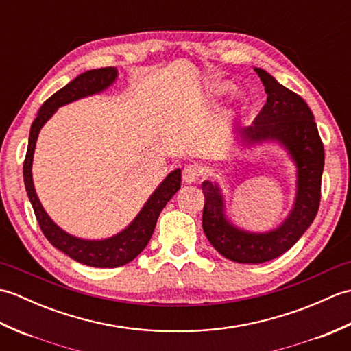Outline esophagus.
Masks as SVG:
<instances>
[{
    "mask_svg": "<svg viewBox=\"0 0 351 351\" xmlns=\"http://www.w3.org/2000/svg\"><path fill=\"white\" fill-rule=\"evenodd\" d=\"M200 173H202V171H200V169L196 166V164H187L182 170V181L185 184L196 182L200 178Z\"/></svg>",
    "mask_w": 351,
    "mask_h": 351,
    "instance_id": "1",
    "label": "esophagus"
}]
</instances>
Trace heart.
Masks as SVG:
<instances>
[{"label": "heart", "instance_id": "obj_1", "mask_svg": "<svg viewBox=\"0 0 351 351\" xmlns=\"http://www.w3.org/2000/svg\"><path fill=\"white\" fill-rule=\"evenodd\" d=\"M232 88H234V86H232V84H229V83H217V84H214V86H213L211 92H213L214 95L221 96V95H226V93H229L230 90H232Z\"/></svg>", "mask_w": 351, "mask_h": 351}]
</instances>
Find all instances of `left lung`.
Here are the masks:
<instances>
[{
	"label": "left lung",
	"mask_w": 351,
	"mask_h": 351,
	"mask_svg": "<svg viewBox=\"0 0 351 351\" xmlns=\"http://www.w3.org/2000/svg\"><path fill=\"white\" fill-rule=\"evenodd\" d=\"M267 93V102L250 126L235 132L240 152L273 143L280 146L295 169L293 208L278 226L255 232L229 219L226 199L217 181H204L202 226L220 255L240 264H263L280 256L299 241L314 221L322 191L324 147L308 104L261 68H253Z\"/></svg>",
	"instance_id": "8db88e82"
}]
</instances>
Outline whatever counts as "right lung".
<instances>
[{
  "instance_id": "obj_1",
  "label": "right lung",
  "mask_w": 351,
  "mask_h": 351,
  "mask_svg": "<svg viewBox=\"0 0 351 351\" xmlns=\"http://www.w3.org/2000/svg\"><path fill=\"white\" fill-rule=\"evenodd\" d=\"M117 75L119 72L116 68L87 71L77 78H73L71 83L45 101L34 122L32 123L24 161L25 190L43 235L47 237V240L56 249L63 252L71 259L77 261L80 264L98 268H114L125 265L143 252L154 234L156 219H158L162 208L166 206V204L181 187V169L173 170L164 178V181L149 196L146 204L134 217V220L121 232L102 238V240H87V238L66 232L45 211L33 182V156L36 141L42 126L54 116L58 108L66 106V104L87 98V96L106 92L108 87L116 83Z\"/></svg>"
}]
</instances>
